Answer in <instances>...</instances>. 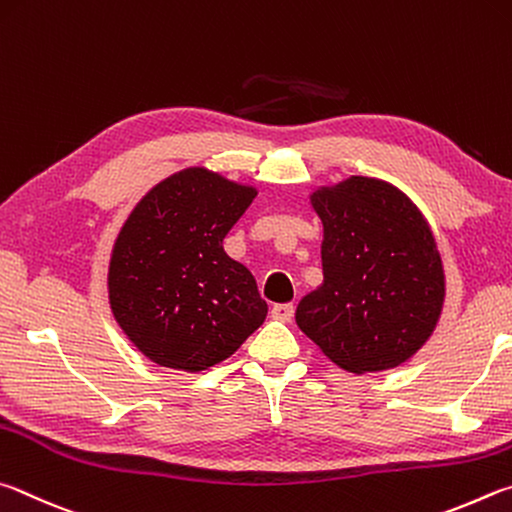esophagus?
Here are the masks:
<instances>
[{
	"label": "esophagus",
	"mask_w": 512,
	"mask_h": 512,
	"mask_svg": "<svg viewBox=\"0 0 512 512\" xmlns=\"http://www.w3.org/2000/svg\"><path fill=\"white\" fill-rule=\"evenodd\" d=\"M292 317H294L292 303H276V306L272 308V319H276V321H283V324H288V321H292Z\"/></svg>",
	"instance_id": "34e87169"
}]
</instances>
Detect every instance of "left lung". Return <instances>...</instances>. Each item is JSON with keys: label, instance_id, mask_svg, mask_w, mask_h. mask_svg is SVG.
<instances>
[{"label": "left lung", "instance_id": "left-lung-1", "mask_svg": "<svg viewBox=\"0 0 512 512\" xmlns=\"http://www.w3.org/2000/svg\"><path fill=\"white\" fill-rule=\"evenodd\" d=\"M324 227V281L299 301L301 333L348 373L389 371L434 335L445 270L434 231L407 193L351 175L308 195Z\"/></svg>", "mask_w": 512, "mask_h": 512}]
</instances>
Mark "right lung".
Instances as JSON below:
<instances>
[{"mask_svg": "<svg viewBox=\"0 0 512 512\" xmlns=\"http://www.w3.org/2000/svg\"><path fill=\"white\" fill-rule=\"evenodd\" d=\"M256 195V186L188 166L132 206L110 251L107 299L123 335L150 362L206 371L265 321L254 276L222 247Z\"/></svg>", "mask_w": 512, "mask_h": 512, "instance_id": "add662e5", "label": "right lung"}]
</instances>
